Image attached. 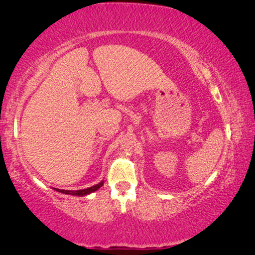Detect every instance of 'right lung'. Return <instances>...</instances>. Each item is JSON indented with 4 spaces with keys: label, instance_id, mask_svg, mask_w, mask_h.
Wrapping results in <instances>:
<instances>
[{
    "label": "right lung",
    "instance_id": "add662e5",
    "mask_svg": "<svg viewBox=\"0 0 255 255\" xmlns=\"http://www.w3.org/2000/svg\"><path fill=\"white\" fill-rule=\"evenodd\" d=\"M104 181H101L100 183L95 184V186L93 187H89L87 188V189H80V190H64V189H58V188H54L55 191H59V193H62V194H66V195H73V196H86V195H89L94 193V191L99 190L101 187L103 186Z\"/></svg>",
    "mask_w": 255,
    "mask_h": 255
}]
</instances>
